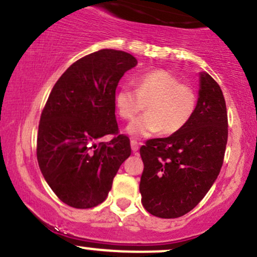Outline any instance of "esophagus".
I'll return each instance as SVG.
<instances>
[{"instance_id": "obj_1", "label": "esophagus", "mask_w": 257, "mask_h": 257, "mask_svg": "<svg viewBox=\"0 0 257 257\" xmlns=\"http://www.w3.org/2000/svg\"><path fill=\"white\" fill-rule=\"evenodd\" d=\"M131 146H132V150H133L134 152H137L138 150H139V144H138L137 140L132 139L131 140Z\"/></svg>"}]
</instances>
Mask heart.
<instances>
[{
    "label": "heart",
    "mask_w": 257,
    "mask_h": 257,
    "mask_svg": "<svg viewBox=\"0 0 257 257\" xmlns=\"http://www.w3.org/2000/svg\"><path fill=\"white\" fill-rule=\"evenodd\" d=\"M148 113L131 124L128 132L135 137H149L157 132L178 133L195 113L197 96L191 86L163 69L144 73L137 78V89L129 84L119 86L115 94L118 114L133 120L140 112Z\"/></svg>",
    "instance_id": "b5f03b06"
}]
</instances>
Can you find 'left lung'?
Listing matches in <instances>:
<instances>
[{"instance_id": "1", "label": "left lung", "mask_w": 257, "mask_h": 257, "mask_svg": "<svg viewBox=\"0 0 257 257\" xmlns=\"http://www.w3.org/2000/svg\"><path fill=\"white\" fill-rule=\"evenodd\" d=\"M228 115L221 87L200 77L195 113L182 131L150 139L140 148L143 206L161 218L184 216L204 199L223 165Z\"/></svg>"}]
</instances>
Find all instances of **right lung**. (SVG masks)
Segmentation results:
<instances>
[{
    "label": "right lung",
    "mask_w": 257,
    "mask_h": 257,
    "mask_svg": "<svg viewBox=\"0 0 257 257\" xmlns=\"http://www.w3.org/2000/svg\"><path fill=\"white\" fill-rule=\"evenodd\" d=\"M137 58L105 49L84 56L56 81L39 123L36 156L42 176L61 201L91 208L106 200L131 140L115 120V89ZM113 135L108 143H97Z\"/></svg>",
    "instance_id": "add662e5"
}]
</instances>
